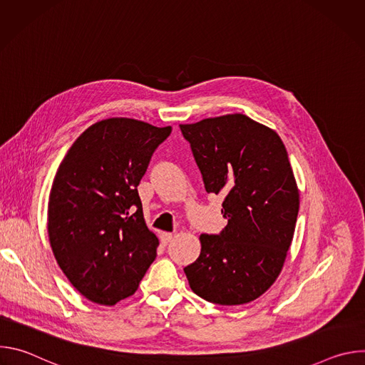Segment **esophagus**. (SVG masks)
<instances>
[{
    "mask_svg": "<svg viewBox=\"0 0 365 365\" xmlns=\"http://www.w3.org/2000/svg\"><path fill=\"white\" fill-rule=\"evenodd\" d=\"M172 238H173L172 232H162V235H160V241L163 245H168L172 241Z\"/></svg>",
    "mask_w": 365,
    "mask_h": 365,
    "instance_id": "1",
    "label": "esophagus"
}]
</instances>
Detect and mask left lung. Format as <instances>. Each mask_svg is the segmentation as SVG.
I'll list each match as a JSON object with an SVG mask.
<instances>
[{"mask_svg": "<svg viewBox=\"0 0 365 365\" xmlns=\"http://www.w3.org/2000/svg\"><path fill=\"white\" fill-rule=\"evenodd\" d=\"M205 190L222 195L228 225L200 235V255L186 266L190 289L231 306L262 296L277 279L292 244L299 190L282 138L242 114L179 125Z\"/></svg>", "mask_w": 365, "mask_h": 365, "instance_id": "obj_1", "label": "left lung"}]
</instances>
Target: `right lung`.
Instances as JSON below:
<instances>
[{
    "mask_svg": "<svg viewBox=\"0 0 365 365\" xmlns=\"http://www.w3.org/2000/svg\"><path fill=\"white\" fill-rule=\"evenodd\" d=\"M170 133L130 118L103 120L76 138L58 169L48 196L50 245L73 287L93 303L113 306L131 296L158 255L137 186Z\"/></svg>",
    "mask_w": 365,
    "mask_h": 365,
    "instance_id": "right-lung-1",
    "label": "right lung"
}]
</instances>
